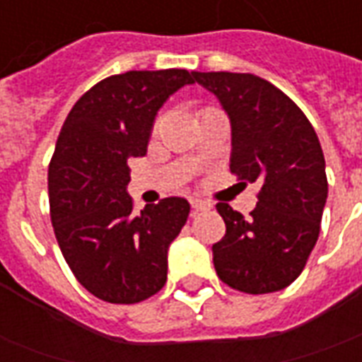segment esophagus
I'll return each instance as SVG.
<instances>
[{"instance_id": "obj_1", "label": "esophagus", "mask_w": 362, "mask_h": 362, "mask_svg": "<svg viewBox=\"0 0 362 362\" xmlns=\"http://www.w3.org/2000/svg\"><path fill=\"white\" fill-rule=\"evenodd\" d=\"M192 207H194L196 211H207V209H211V204H209V202H204V199H194V202H192Z\"/></svg>"}]
</instances>
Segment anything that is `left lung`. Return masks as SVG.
Segmentation results:
<instances>
[{"label": "left lung", "mask_w": 362, "mask_h": 362, "mask_svg": "<svg viewBox=\"0 0 362 362\" xmlns=\"http://www.w3.org/2000/svg\"><path fill=\"white\" fill-rule=\"evenodd\" d=\"M194 79L230 118V173L259 184L248 219L217 204L227 233L213 244L215 272L240 293L281 291L303 273L320 235L327 178L318 135L304 112L258 75L194 71Z\"/></svg>", "instance_id": "8db88e82"}]
</instances>
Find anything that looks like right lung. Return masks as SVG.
I'll list each match as a JSON object with an SVG mask.
<instances>
[{
	"label": "right lung",
	"mask_w": 362,
	"mask_h": 362,
	"mask_svg": "<svg viewBox=\"0 0 362 362\" xmlns=\"http://www.w3.org/2000/svg\"><path fill=\"white\" fill-rule=\"evenodd\" d=\"M186 69L110 75L75 103L48 166L54 235L75 279L100 300L135 304L166 283V252L189 215L184 197L134 213L129 158L147 153L153 119Z\"/></svg>",
	"instance_id": "obj_1"
}]
</instances>
